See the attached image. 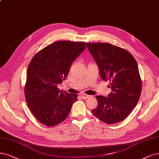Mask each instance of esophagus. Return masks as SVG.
I'll use <instances>...</instances> for the list:
<instances>
[{
	"label": "esophagus",
	"mask_w": 159,
	"mask_h": 159,
	"mask_svg": "<svg viewBox=\"0 0 159 159\" xmlns=\"http://www.w3.org/2000/svg\"><path fill=\"white\" fill-rule=\"evenodd\" d=\"M80 97L83 98V99H88V98H90V96L87 95V94H81Z\"/></svg>",
	"instance_id": "34e87169"
}]
</instances>
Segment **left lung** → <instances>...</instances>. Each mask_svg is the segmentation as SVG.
<instances>
[{
  "label": "left lung",
  "mask_w": 159,
  "mask_h": 159,
  "mask_svg": "<svg viewBox=\"0 0 159 159\" xmlns=\"http://www.w3.org/2000/svg\"><path fill=\"white\" fill-rule=\"evenodd\" d=\"M87 47L98 64L100 77L109 80L112 90L108 97H96L98 105L92 112L106 124L118 123L136 106L142 92L138 63L128 51L109 43H87Z\"/></svg>",
  "instance_id": "8db88e82"
}]
</instances>
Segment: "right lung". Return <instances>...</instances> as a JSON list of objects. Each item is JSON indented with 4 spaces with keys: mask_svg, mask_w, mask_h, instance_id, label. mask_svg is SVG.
Listing matches in <instances>:
<instances>
[{
    "mask_svg": "<svg viewBox=\"0 0 159 159\" xmlns=\"http://www.w3.org/2000/svg\"><path fill=\"white\" fill-rule=\"evenodd\" d=\"M84 42L56 41L39 51L29 63L25 86L29 108L40 123L54 126L67 119L78 95L60 90L70 67L86 48Z\"/></svg>",
    "mask_w": 159,
    "mask_h": 159,
    "instance_id": "add662e5",
    "label": "right lung"
}]
</instances>
